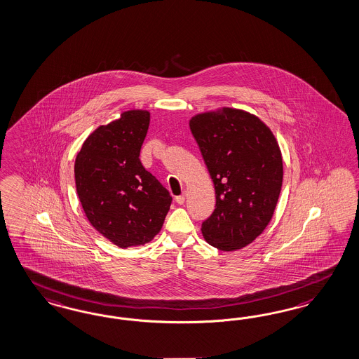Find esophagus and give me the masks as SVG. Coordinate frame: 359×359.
I'll return each instance as SVG.
<instances>
[{"label": "esophagus", "instance_id": "1", "mask_svg": "<svg viewBox=\"0 0 359 359\" xmlns=\"http://www.w3.org/2000/svg\"><path fill=\"white\" fill-rule=\"evenodd\" d=\"M175 200H176L177 204H184V201H186V194H182L180 196H176Z\"/></svg>", "mask_w": 359, "mask_h": 359}]
</instances>
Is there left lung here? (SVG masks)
Masks as SVG:
<instances>
[{
  "label": "left lung",
  "mask_w": 359,
  "mask_h": 359,
  "mask_svg": "<svg viewBox=\"0 0 359 359\" xmlns=\"http://www.w3.org/2000/svg\"><path fill=\"white\" fill-rule=\"evenodd\" d=\"M189 128L215 186L216 207L201 224L205 241L224 252L247 247L272 220L283 186L281 149L250 112L223 107L191 118Z\"/></svg>",
  "instance_id": "8db88e82"
}]
</instances>
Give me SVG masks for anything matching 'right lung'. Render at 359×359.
<instances>
[{
    "mask_svg": "<svg viewBox=\"0 0 359 359\" xmlns=\"http://www.w3.org/2000/svg\"><path fill=\"white\" fill-rule=\"evenodd\" d=\"M149 126L147 110L122 112L91 133L75 158V187L87 220L123 249L158 235L172 201L139 159Z\"/></svg>",
    "mask_w": 359,
    "mask_h": 359,
    "instance_id": "right-lung-1",
    "label": "right lung"
}]
</instances>
